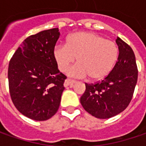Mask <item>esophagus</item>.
Wrapping results in <instances>:
<instances>
[{
	"label": "esophagus",
	"instance_id": "obj_1",
	"mask_svg": "<svg viewBox=\"0 0 146 146\" xmlns=\"http://www.w3.org/2000/svg\"><path fill=\"white\" fill-rule=\"evenodd\" d=\"M76 83V80H70V79H66L64 82V86L65 87H67V86H70L72 87L74 85V84Z\"/></svg>",
	"mask_w": 146,
	"mask_h": 146
}]
</instances>
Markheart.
<instances>
[{
  "label": "heart",
  "instance_id": "heart-1",
  "mask_svg": "<svg viewBox=\"0 0 146 146\" xmlns=\"http://www.w3.org/2000/svg\"><path fill=\"white\" fill-rule=\"evenodd\" d=\"M78 64L68 73L75 77L88 76L90 80L104 79L113 70L119 58V48L114 41L93 32L80 31L66 38V45H56L53 58L62 72L76 61Z\"/></svg>",
  "mask_w": 146,
  "mask_h": 146
}]
</instances>
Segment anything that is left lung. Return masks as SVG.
I'll list each match as a JSON object with an SVG mask.
<instances>
[{
  "label": "left lung",
  "mask_w": 146,
  "mask_h": 146,
  "mask_svg": "<svg viewBox=\"0 0 146 146\" xmlns=\"http://www.w3.org/2000/svg\"><path fill=\"white\" fill-rule=\"evenodd\" d=\"M119 58L113 70L101 82L85 83L80 98L84 109L98 119H109L121 113L132 100L137 82L138 70L132 48L119 37Z\"/></svg>",
  "instance_id": "8db88e82"
}]
</instances>
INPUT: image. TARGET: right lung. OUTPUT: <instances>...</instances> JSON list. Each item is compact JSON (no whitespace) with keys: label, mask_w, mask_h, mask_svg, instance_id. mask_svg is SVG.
Returning <instances> with one entry per match:
<instances>
[{"label":"right lung","mask_w":146,"mask_h":146,"mask_svg":"<svg viewBox=\"0 0 146 146\" xmlns=\"http://www.w3.org/2000/svg\"><path fill=\"white\" fill-rule=\"evenodd\" d=\"M58 28L28 36L11 58L8 68L9 88L14 106L36 121L50 119L58 111L66 76L53 58Z\"/></svg>","instance_id":"add662e5"}]
</instances>
